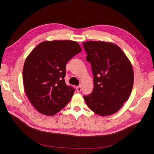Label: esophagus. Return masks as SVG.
Here are the masks:
<instances>
[{"label":"esophagus","mask_w":154,"mask_h":154,"mask_svg":"<svg viewBox=\"0 0 154 154\" xmlns=\"http://www.w3.org/2000/svg\"><path fill=\"white\" fill-rule=\"evenodd\" d=\"M81 89H82V87H81V85L78 86V87H77V88H76V90H77V92H80V91H81Z\"/></svg>","instance_id":"34e87169"}]
</instances>
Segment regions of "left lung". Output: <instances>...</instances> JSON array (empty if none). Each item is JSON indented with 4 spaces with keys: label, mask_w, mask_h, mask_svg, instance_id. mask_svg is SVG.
<instances>
[{
    "label": "left lung",
    "mask_w": 154,
    "mask_h": 154,
    "mask_svg": "<svg viewBox=\"0 0 154 154\" xmlns=\"http://www.w3.org/2000/svg\"><path fill=\"white\" fill-rule=\"evenodd\" d=\"M83 45L94 76L93 92L84 96V100L98 115L116 113L132 92V64L123 51L110 42L89 41Z\"/></svg>",
    "instance_id": "left-lung-1"
}]
</instances>
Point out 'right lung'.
I'll use <instances>...</instances> for the list:
<instances>
[{
    "label": "right lung",
    "instance_id": "1",
    "mask_svg": "<svg viewBox=\"0 0 154 154\" xmlns=\"http://www.w3.org/2000/svg\"><path fill=\"white\" fill-rule=\"evenodd\" d=\"M81 51L76 42L44 41L26 59L22 71L24 90L39 112L53 116L69 102L75 89L65 84V67Z\"/></svg>",
    "mask_w": 154,
    "mask_h": 154
}]
</instances>
